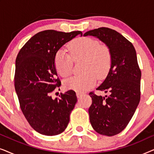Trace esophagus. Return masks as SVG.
<instances>
[{
    "label": "esophagus",
    "mask_w": 154,
    "mask_h": 154,
    "mask_svg": "<svg viewBox=\"0 0 154 154\" xmlns=\"http://www.w3.org/2000/svg\"><path fill=\"white\" fill-rule=\"evenodd\" d=\"M76 95H77V97L78 98H80V97H81L83 95V94L81 93V92H76Z\"/></svg>",
    "instance_id": "34e87169"
}]
</instances>
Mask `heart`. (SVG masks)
Listing matches in <instances>:
<instances>
[{"mask_svg": "<svg viewBox=\"0 0 154 154\" xmlns=\"http://www.w3.org/2000/svg\"><path fill=\"white\" fill-rule=\"evenodd\" d=\"M69 52L61 48L56 52L54 65L57 73L66 78L72 73L73 60H83L82 74L75 75L65 82L66 88L78 92H85L93 87L97 76L103 79L112 64L113 56L110 48L88 37L73 40L68 45Z\"/></svg>", "mask_w": 154, "mask_h": 154, "instance_id": "heart-1", "label": "heart"}]
</instances>
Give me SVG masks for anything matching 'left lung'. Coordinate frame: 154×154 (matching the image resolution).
Instances as JSON below:
<instances>
[{"label":"left lung","mask_w":154,"mask_h":154,"mask_svg":"<svg viewBox=\"0 0 154 154\" xmlns=\"http://www.w3.org/2000/svg\"><path fill=\"white\" fill-rule=\"evenodd\" d=\"M97 37L109 46L113 61L106 79L97 88L109 95L97 96L94 92L90 106V121L99 134L113 136L126 128L140 101L141 70L135 49L131 42L113 29L100 27L85 34Z\"/></svg>","instance_id":"left-lung-1"}]
</instances>
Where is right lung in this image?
I'll return each mask as SVG.
<instances>
[{
  "mask_svg": "<svg viewBox=\"0 0 154 154\" xmlns=\"http://www.w3.org/2000/svg\"><path fill=\"white\" fill-rule=\"evenodd\" d=\"M79 34L83 33L41 31L24 44L17 56L14 88L21 110L31 127L44 135H57L64 131L77 102L72 90L54 100L51 94L61 85L54 65L56 52Z\"/></svg>",
  "mask_w": 154,
  "mask_h": 154,
  "instance_id": "add662e5",
  "label": "right lung"
}]
</instances>
